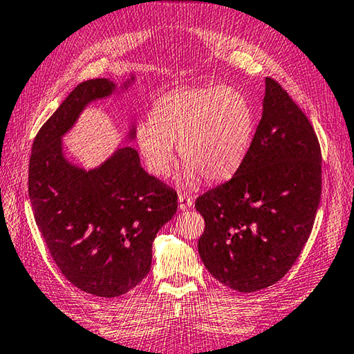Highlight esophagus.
<instances>
[{"label": "esophagus", "instance_id": "34e87169", "mask_svg": "<svg viewBox=\"0 0 354 354\" xmlns=\"http://www.w3.org/2000/svg\"><path fill=\"white\" fill-rule=\"evenodd\" d=\"M178 203H179V209L187 210L193 205V198L190 195H187V193H179Z\"/></svg>", "mask_w": 354, "mask_h": 354}]
</instances>
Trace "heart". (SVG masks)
<instances>
[{
	"mask_svg": "<svg viewBox=\"0 0 354 354\" xmlns=\"http://www.w3.org/2000/svg\"><path fill=\"white\" fill-rule=\"evenodd\" d=\"M254 115L245 95L233 87L179 88L155 102L150 121L135 131L136 147L150 173L165 178L175 162L173 145L193 183L230 178L250 147Z\"/></svg>",
	"mask_w": 354,
	"mask_h": 354,
	"instance_id": "1",
	"label": "heart"
}]
</instances>
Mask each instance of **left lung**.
<instances>
[{
	"label": "left lung",
	"instance_id": "1",
	"mask_svg": "<svg viewBox=\"0 0 354 354\" xmlns=\"http://www.w3.org/2000/svg\"><path fill=\"white\" fill-rule=\"evenodd\" d=\"M322 192V155L306 113L266 78L264 110L232 179L195 201L198 252L214 279L241 293L282 279L310 238Z\"/></svg>",
	"mask_w": 354,
	"mask_h": 354
}]
</instances>
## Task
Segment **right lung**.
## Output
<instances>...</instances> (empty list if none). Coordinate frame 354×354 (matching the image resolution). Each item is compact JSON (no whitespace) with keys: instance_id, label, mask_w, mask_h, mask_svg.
I'll return each instance as SVG.
<instances>
[{"instance_id":"1","label":"right lung","mask_w":354,"mask_h":354,"mask_svg":"<svg viewBox=\"0 0 354 354\" xmlns=\"http://www.w3.org/2000/svg\"><path fill=\"white\" fill-rule=\"evenodd\" d=\"M113 90L106 78L75 87L35 136L29 161L33 216L55 264L100 297L127 293L147 276L153 239L178 207L176 192L141 167L133 147L88 171L62 155L61 136L81 110Z\"/></svg>"}]
</instances>
